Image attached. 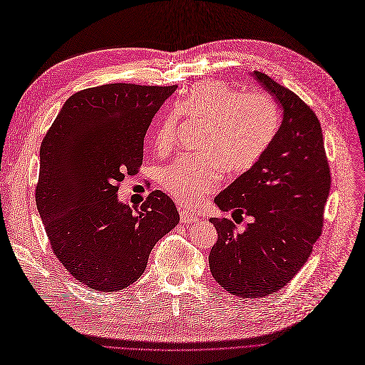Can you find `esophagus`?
I'll use <instances>...</instances> for the list:
<instances>
[{"instance_id": "1", "label": "esophagus", "mask_w": 365, "mask_h": 365, "mask_svg": "<svg viewBox=\"0 0 365 365\" xmlns=\"http://www.w3.org/2000/svg\"><path fill=\"white\" fill-rule=\"evenodd\" d=\"M180 219H181V223H197L199 222V217L187 210L180 211Z\"/></svg>"}]
</instances>
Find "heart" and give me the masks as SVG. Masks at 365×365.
I'll return each instance as SVG.
<instances>
[{
	"label": "heart",
	"instance_id": "obj_1",
	"mask_svg": "<svg viewBox=\"0 0 365 365\" xmlns=\"http://www.w3.org/2000/svg\"><path fill=\"white\" fill-rule=\"evenodd\" d=\"M181 116L205 125L199 134L200 153L185 154L163 170L161 184L180 202L196 207L216 192L223 169L243 173L266 153L279 128L278 106L266 93H240L216 80L196 83L177 104ZM178 115L158 123L154 142L168 150L177 137Z\"/></svg>",
	"mask_w": 365,
	"mask_h": 365
}]
</instances>
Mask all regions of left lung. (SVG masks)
I'll return each instance as SVG.
<instances>
[{
    "instance_id": "8db88e82",
    "label": "left lung",
    "mask_w": 365,
    "mask_h": 365,
    "mask_svg": "<svg viewBox=\"0 0 365 365\" xmlns=\"http://www.w3.org/2000/svg\"><path fill=\"white\" fill-rule=\"evenodd\" d=\"M252 77L276 99L282 122L257 165L215 199L222 211L250 216L252 223L237 232L232 220L211 217L219 235L208 257L216 282L245 299L276 293L304 267L331 190L316 113L269 75L254 71Z\"/></svg>"
}]
</instances>
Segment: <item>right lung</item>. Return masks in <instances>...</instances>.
Here are the masks:
<instances>
[{
	"label": "right lung",
	"instance_id": "1",
	"mask_svg": "<svg viewBox=\"0 0 365 365\" xmlns=\"http://www.w3.org/2000/svg\"><path fill=\"white\" fill-rule=\"evenodd\" d=\"M175 91L127 83L80 91L42 140L37 210L54 255L95 292L123 290L139 279L155 243L180 222L160 190L135 212L118 199L125 175L139 172L153 118Z\"/></svg>",
	"mask_w": 365,
	"mask_h": 365
}]
</instances>
